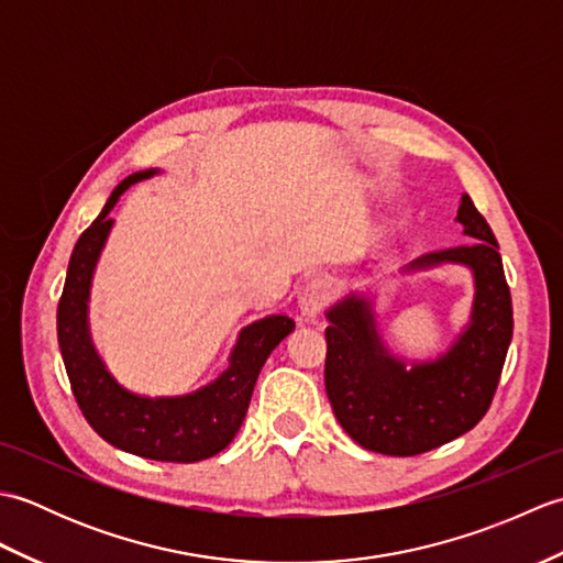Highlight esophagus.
<instances>
[{
    "mask_svg": "<svg viewBox=\"0 0 563 563\" xmlns=\"http://www.w3.org/2000/svg\"><path fill=\"white\" fill-rule=\"evenodd\" d=\"M329 302V285L321 278H312L305 283L300 292V312L305 317H317Z\"/></svg>",
    "mask_w": 563,
    "mask_h": 563,
    "instance_id": "1",
    "label": "esophagus"
}]
</instances>
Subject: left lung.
<instances>
[{
    "label": "left lung",
    "instance_id": "obj_1",
    "mask_svg": "<svg viewBox=\"0 0 563 563\" xmlns=\"http://www.w3.org/2000/svg\"><path fill=\"white\" fill-rule=\"evenodd\" d=\"M457 222L472 239L411 261L406 271L462 263L474 273L472 319L438 361L406 365L382 343L373 302L349 295L327 319L324 385L331 409L357 445L411 457L464 435L494 401L512 339V305L498 242L470 196Z\"/></svg>",
    "mask_w": 563,
    "mask_h": 563
}]
</instances>
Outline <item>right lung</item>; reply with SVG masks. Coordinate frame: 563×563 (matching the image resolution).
Returning <instances> with one entry per match:
<instances>
[{"instance_id":"1","label":"right lung","mask_w":563,"mask_h":563,"mask_svg":"<svg viewBox=\"0 0 563 563\" xmlns=\"http://www.w3.org/2000/svg\"><path fill=\"white\" fill-rule=\"evenodd\" d=\"M154 174L157 169L137 172L118 184L99 218L77 239L57 305V341L79 409L106 442L145 460L188 464L212 457L234 440L263 363L295 329V321L273 314L242 329L230 367L186 397L150 399L118 385L91 343L87 319L91 275L113 227L109 212L118 198Z\"/></svg>"}]
</instances>
